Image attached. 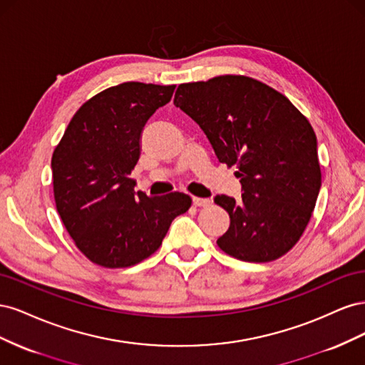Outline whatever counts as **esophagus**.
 <instances>
[{
  "label": "esophagus",
  "mask_w": 365,
  "mask_h": 365,
  "mask_svg": "<svg viewBox=\"0 0 365 365\" xmlns=\"http://www.w3.org/2000/svg\"><path fill=\"white\" fill-rule=\"evenodd\" d=\"M210 204H212V201H210L208 197H197V196L193 197V205L195 207H207Z\"/></svg>",
  "instance_id": "esophagus-1"
}]
</instances>
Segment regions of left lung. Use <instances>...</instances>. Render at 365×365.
<instances>
[{
    "instance_id": "8db88e82",
    "label": "left lung",
    "mask_w": 365,
    "mask_h": 365,
    "mask_svg": "<svg viewBox=\"0 0 365 365\" xmlns=\"http://www.w3.org/2000/svg\"><path fill=\"white\" fill-rule=\"evenodd\" d=\"M173 103L201 126L219 163L236 165L242 182V201L215 197L230 215L217 247L254 263L284 256L303 236L322 187L309 120L288 97L240 74L181 83Z\"/></svg>"
}]
</instances>
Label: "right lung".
Instances as JSON below:
<instances>
[{"label": "right lung", "instance_id": "right-lung-1", "mask_svg": "<svg viewBox=\"0 0 365 365\" xmlns=\"http://www.w3.org/2000/svg\"><path fill=\"white\" fill-rule=\"evenodd\" d=\"M175 85L125 82L86 101L51 157L58 213L83 256L103 268H126L155 252L192 197L134 192L140 135Z\"/></svg>", "mask_w": 365, "mask_h": 365}]
</instances>
